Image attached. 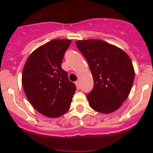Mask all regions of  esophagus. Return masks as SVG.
<instances>
[{"label":"esophagus","instance_id":"34e87169","mask_svg":"<svg viewBox=\"0 0 153 153\" xmlns=\"http://www.w3.org/2000/svg\"><path fill=\"white\" fill-rule=\"evenodd\" d=\"M75 85H76V88H77V89H78V90H79V89H80V84H79V82L78 81H76L75 82Z\"/></svg>","mask_w":153,"mask_h":153}]
</instances>
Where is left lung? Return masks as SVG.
Here are the masks:
<instances>
[{"instance_id": "obj_1", "label": "left lung", "mask_w": 153, "mask_h": 153, "mask_svg": "<svg viewBox=\"0 0 153 153\" xmlns=\"http://www.w3.org/2000/svg\"><path fill=\"white\" fill-rule=\"evenodd\" d=\"M77 47L86 59L94 80L87 95L96 111L109 114L122 106L130 93L134 78L131 59L119 47L100 39L78 40Z\"/></svg>"}]
</instances>
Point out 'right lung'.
<instances>
[{
  "mask_svg": "<svg viewBox=\"0 0 153 153\" xmlns=\"http://www.w3.org/2000/svg\"><path fill=\"white\" fill-rule=\"evenodd\" d=\"M71 44L65 39H54L38 47L28 57L22 73L26 98L40 114L56 118L69 110L76 87L61 64Z\"/></svg>",
  "mask_w": 153,
  "mask_h": 153,
  "instance_id": "right-lung-1",
  "label": "right lung"
}]
</instances>
